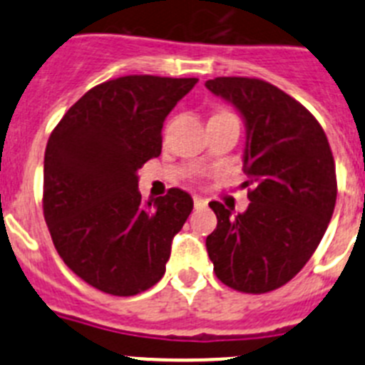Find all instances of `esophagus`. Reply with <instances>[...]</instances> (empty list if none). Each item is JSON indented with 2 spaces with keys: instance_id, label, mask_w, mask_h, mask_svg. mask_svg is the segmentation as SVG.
<instances>
[{
  "instance_id": "esophagus-1",
  "label": "esophagus",
  "mask_w": 365,
  "mask_h": 365,
  "mask_svg": "<svg viewBox=\"0 0 365 365\" xmlns=\"http://www.w3.org/2000/svg\"><path fill=\"white\" fill-rule=\"evenodd\" d=\"M208 205V201H206L205 197H199V195H195V197H193V206H195V208H205V206Z\"/></svg>"
}]
</instances>
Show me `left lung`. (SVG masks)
Returning a JSON list of instances; mask_svg holds the SVG:
<instances>
[{
  "label": "left lung",
  "mask_w": 365,
  "mask_h": 365,
  "mask_svg": "<svg viewBox=\"0 0 365 365\" xmlns=\"http://www.w3.org/2000/svg\"><path fill=\"white\" fill-rule=\"evenodd\" d=\"M205 86L243 118V168L252 185L241 214L210 202L217 228L206 250L225 285L250 294L274 291L311 259L333 217V153L318 120L272 83L221 76Z\"/></svg>",
  "instance_id": "left-lung-1"
}]
</instances>
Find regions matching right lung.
<instances>
[{
  "instance_id": "obj_1",
  "label": "right lung",
  "mask_w": 365,
  "mask_h": 365,
  "mask_svg": "<svg viewBox=\"0 0 365 365\" xmlns=\"http://www.w3.org/2000/svg\"><path fill=\"white\" fill-rule=\"evenodd\" d=\"M197 78L133 74L100 83L63 115L43 160V215L78 278L113 296L148 291L166 272L193 199L172 188L143 202L138 170L163 150V124Z\"/></svg>"
}]
</instances>
